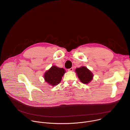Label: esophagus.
<instances>
[{"label": "esophagus", "mask_w": 130, "mask_h": 130, "mask_svg": "<svg viewBox=\"0 0 130 130\" xmlns=\"http://www.w3.org/2000/svg\"><path fill=\"white\" fill-rule=\"evenodd\" d=\"M73 68H72V67H71V68H69V69H68V71H73Z\"/></svg>", "instance_id": "esophagus-1"}]
</instances>
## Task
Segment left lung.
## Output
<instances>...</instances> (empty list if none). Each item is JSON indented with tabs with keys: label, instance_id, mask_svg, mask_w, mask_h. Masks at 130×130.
<instances>
[{
	"label": "left lung",
	"instance_id": "8db88e82",
	"mask_svg": "<svg viewBox=\"0 0 130 130\" xmlns=\"http://www.w3.org/2000/svg\"><path fill=\"white\" fill-rule=\"evenodd\" d=\"M80 81L84 84H88L93 79V73L85 66H81L75 70Z\"/></svg>",
	"mask_w": 130,
	"mask_h": 130
}]
</instances>
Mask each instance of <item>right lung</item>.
<instances>
[{"label":"right lung","instance_id":"1","mask_svg":"<svg viewBox=\"0 0 130 130\" xmlns=\"http://www.w3.org/2000/svg\"><path fill=\"white\" fill-rule=\"evenodd\" d=\"M65 72V70L63 68L55 65L52 66L45 72L44 76L45 81L51 86L57 85L61 82Z\"/></svg>","mask_w":130,"mask_h":130}]
</instances>
